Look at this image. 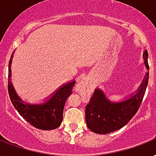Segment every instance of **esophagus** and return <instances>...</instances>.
Segmentation results:
<instances>
[{
  "mask_svg": "<svg viewBox=\"0 0 156 156\" xmlns=\"http://www.w3.org/2000/svg\"><path fill=\"white\" fill-rule=\"evenodd\" d=\"M75 89H76V91H77L78 93H80L82 95L84 94V93H86L87 89V83L84 81V80H81L80 82H78V84H77V86L75 87Z\"/></svg>",
  "mask_w": 156,
  "mask_h": 156,
  "instance_id": "obj_1",
  "label": "esophagus"
}]
</instances>
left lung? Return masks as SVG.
<instances>
[{"mask_svg": "<svg viewBox=\"0 0 156 156\" xmlns=\"http://www.w3.org/2000/svg\"><path fill=\"white\" fill-rule=\"evenodd\" d=\"M148 52L145 50L144 58L149 69ZM149 73L140 87L139 92L131 98L122 102H110L101 90L96 89L86 106V122L87 127L97 134H108L119 130L130 122L136 113L148 85Z\"/></svg>", "mask_w": 156, "mask_h": 156, "instance_id": "8db88e82", "label": "left lung"}]
</instances>
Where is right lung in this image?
<instances>
[{
	"instance_id": "1",
	"label": "right lung",
	"mask_w": 156,
	"mask_h": 156,
	"mask_svg": "<svg viewBox=\"0 0 156 156\" xmlns=\"http://www.w3.org/2000/svg\"><path fill=\"white\" fill-rule=\"evenodd\" d=\"M11 58L12 55L9 62V78L10 77V65ZM74 84L75 81H73L64 85L58 90L49 101L42 105L25 104L22 102L15 93L10 81L8 82V93L15 108L26 122L40 130H54L58 127L62 123L64 105L68 98L72 94Z\"/></svg>"
}]
</instances>
